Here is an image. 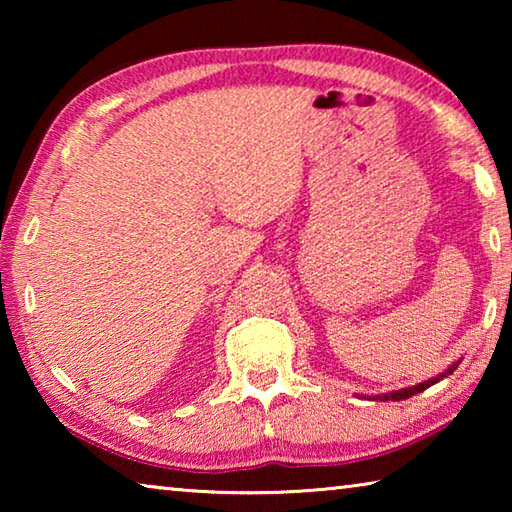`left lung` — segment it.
<instances>
[{
	"label": "left lung",
	"mask_w": 512,
	"mask_h": 512,
	"mask_svg": "<svg viewBox=\"0 0 512 512\" xmlns=\"http://www.w3.org/2000/svg\"><path fill=\"white\" fill-rule=\"evenodd\" d=\"M456 366H458V363H452V366H449L445 372H440V375H436L433 379L422 381V384L413 386V388H402V391H393V393H384V395H372V400H379V402H388V400L400 402V400H406V397L418 395V393H422V391H424V388H429V386H433V384H438L440 379H445L447 375H452V372L456 370Z\"/></svg>",
	"instance_id": "obj_1"
}]
</instances>
